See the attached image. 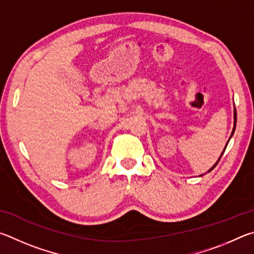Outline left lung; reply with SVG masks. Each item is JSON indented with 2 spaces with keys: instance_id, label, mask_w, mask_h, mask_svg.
Returning <instances> with one entry per match:
<instances>
[{
  "instance_id": "8db88e82",
  "label": "left lung",
  "mask_w": 254,
  "mask_h": 254,
  "mask_svg": "<svg viewBox=\"0 0 254 254\" xmlns=\"http://www.w3.org/2000/svg\"><path fill=\"white\" fill-rule=\"evenodd\" d=\"M235 125H237V110H234V127H233V130H232V135H233V132H234V129H235ZM232 135H231V136H232ZM228 144H229V141H228ZM225 150V149H224ZM224 150H223V153H224ZM223 153H222L221 154V156H220V158H219V161H217L216 162V164H215V165L214 166H213L212 168H211V170L210 171H208V172H211L212 170H213V168H214L216 165H217V163H219L220 162V159H221V157H222V155H223Z\"/></svg>"
}]
</instances>
